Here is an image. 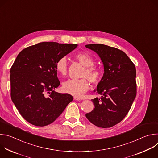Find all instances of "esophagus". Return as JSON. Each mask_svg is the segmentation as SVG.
I'll use <instances>...</instances> for the list:
<instances>
[{
	"mask_svg": "<svg viewBox=\"0 0 158 158\" xmlns=\"http://www.w3.org/2000/svg\"><path fill=\"white\" fill-rule=\"evenodd\" d=\"M74 100H76V101H81V100H82L81 99H80V98H77V97H74Z\"/></svg>",
	"mask_w": 158,
	"mask_h": 158,
	"instance_id": "esophagus-1",
	"label": "esophagus"
}]
</instances>
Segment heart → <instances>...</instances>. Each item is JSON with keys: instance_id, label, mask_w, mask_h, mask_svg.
I'll return each mask as SVG.
<instances>
[{"instance_id": "1", "label": "heart", "mask_w": 158, "mask_h": 158, "mask_svg": "<svg viewBox=\"0 0 158 158\" xmlns=\"http://www.w3.org/2000/svg\"><path fill=\"white\" fill-rule=\"evenodd\" d=\"M75 58L85 67L82 76L87 77L93 83L98 82L101 78V72L98 67L94 66L93 58L85 52H79L74 56ZM68 62L66 57L59 58L56 63V69L57 73L64 76L67 74ZM89 88V84L87 78L80 79H69L62 84L63 91L74 97H81Z\"/></svg>"}]
</instances>
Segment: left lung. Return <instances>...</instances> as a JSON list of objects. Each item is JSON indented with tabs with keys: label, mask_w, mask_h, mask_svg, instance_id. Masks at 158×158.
<instances>
[{
	"label": "left lung",
	"mask_w": 158,
	"mask_h": 158,
	"mask_svg": "<svg viewBox=\"0 0 158 158\" xmlns=\"http://www.w3.org/2000/svg\"><path fill=\"white\" fill-rule=\"evenodd\" d=\"M85 46L98 54L104 65L103 76L94 90L101 98L91 100L94 109L85 116L98 127H110L125 118L136 98V67L129 57L117 48L102 44Z\"/></svg>",
	"instance_id": "obj_1"
}]
</instances>
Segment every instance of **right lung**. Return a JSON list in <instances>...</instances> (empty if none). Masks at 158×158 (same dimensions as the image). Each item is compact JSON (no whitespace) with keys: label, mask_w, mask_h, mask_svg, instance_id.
I'll return each mask as SVG.
<instances>
[{"label":"right lung","mask_w":158,"mask_h":158,"mask_svg":"<svg viewBox=\"0 0 158 158\" xmlns=\"http://www.w3.org/2000/svg\"><path fill=\"white\" fill-rule=\"evenodd\" d=\"M77 44L43 42L22 50L10 69L11 99L21 116L36 126L53 123L73 100L69 94L56 92L60 82L57 60Z\"/></svg>","instance_id":"1"}]
</instances>
